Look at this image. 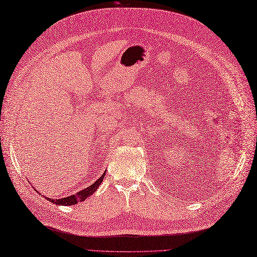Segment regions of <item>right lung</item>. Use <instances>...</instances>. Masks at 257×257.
<instances>
[{"instance_id":"obj_1","label":"right lung","mask_w":257,"mask_h":257,"mask_svg":"<svg viewBox=\"0 0 257 257\" xmlns=\"http://www.w3.org/2000/svg\"><path fill=\"white\" fill-rule=\"evenodd\" d=\"M104 174H105V172L96 181V182H93L91 185H89L88 187H86V189L81 190L77 193H75L74 195L67 196V197H64V198H60V199H49L47 197V199H49V201H51L52 203H54L56 205H64V206H71V205L77 204L78 202H83V201H85L87 197H89L92 193H95L97 191L99 185L101 184V182L103 181Z\"/></svg>"}]
</instances>
